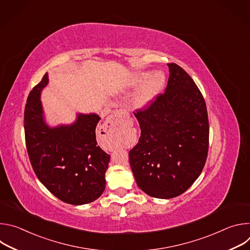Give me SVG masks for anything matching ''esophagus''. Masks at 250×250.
I'll return each instance as SVG.
<instances>
[{"label":"esophagus","instance_id":"34e87169","mask_svg":"<svg viewBox=\"0 0 250 250\" xmlns=\"http://www.w3.org/2000/svg\"><path fill=\"white\" fill-rule=\"evenodd\" d=\"M127 115V113L125 111L123 110H119L117 111L114 115H112L111 117H109L106 119V121L104 124V130H112L115 129L117 127V125H119L121 124V119L123 118V116Z\"/></svg>","mask_w":250,"mask_h":250}]
</instances>
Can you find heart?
Wrapping results in <instances>:
<instances>
[{"instance_id": "heart-1", "label": "heart", "mask_w": 250, "mask_h": 250, "mask_svg": "<svg viewBox=\"0 0 250 250\" xmlns=\"http://www.w3.org/2000/svg\"><path fill=\"white\" fill-rule=\"evenodd\" d=\"M151 77H152V74L149 72L135 74L127 81L126 86L132 89L138 88L144 84H146ZM163 84H164V76L159 73L156 74L148 82V84L142 88L134 97L133 104L136 108H145V106H146L152 101L155 95L160 91Z\"/></svg>"}]
</instances>
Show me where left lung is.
<instances>
[{"instance_id":"8db88e82","label":"left lung","mask_w":250,"mask_h":250,"mask_svg":"<svg viewBox=\"0 0 250 250\" xmlns=\"http://www.w3.org/2000/svg\"><path fill=\"white\" fill-rule=\"evenodd\" d=\"M163 94L134 114L140 126L128 152L137 186L153 198L171 199L188 190L202 173L208 149L205 99L186 71L168 63Z\"/></svg>"}]
</instances>
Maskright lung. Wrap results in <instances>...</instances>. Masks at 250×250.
<instances>
[{
  "mask_svg": "<svg viewBox=\"0 0 250 250\" xmlns=\"http://www.w3.org/2000/svg\"><path fill=\"white\" fill-rule=\"evenodd\" d=\"M48 75L30 91L24 108L27 154L40 181L56 198L70 205L97 200L105 187L110 155L97 145L96 114L77 115L69 125L48 126L43 118L41 92Z\"/></svg>",
  "mask_w": 250,
  "mask_h": 250,
  "instance_id": "add662e5",
  "label": "right lung"
}]
</instances>
